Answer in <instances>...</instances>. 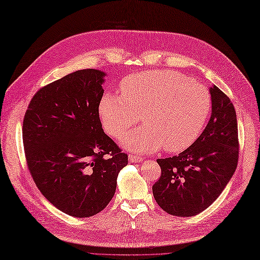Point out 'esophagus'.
Instances as JSON below:
<instances>
[{
  "label": "esophagus",
  "mask_w": 260,
  "mask_h": 260,
  "mask_svg": "<svg viewBox=\"0 0 260 260\" xmlns=\"http://www.w3.org/2000/svg\"><path fill=\"white\" fill-rule=\"evenodd\" d=\"M142 161H143V157H141V156H138L135 154L129 155V162H131V163H138V162H142Z\"/></svg>",
  "instance_id": "obj_1"
}]
</instances>
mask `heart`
<instances>
[{
  "mask_svg": "<svg viewBox=\"0 0 260 260\" xmlns=\"http://www.w3.org/2000/svg\"><path fill=\"white\" fill-rule=\"evenodd\" d=\"M122 96L106 93L99 104L105 130L123 136L141 119L144 125L121 139L122 147L143 153L164 147L168 152L187 149L199 138L211 111L207 88L186 76L153 71L126 77Z\"/></svg>",
  "mask_w": 260,
  "mask_h": 260,
  "instance_id": "b5f03b06",
  "label": "heart"
}]
</instances>
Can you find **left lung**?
<instances>
[{
  "label": "left lung",
  "mask_w": 260,
  "mask_h": 260,
  "mask_svg": "<svg viewBox=\"0 0 260 260\" xmlns=\"http://www.w3.org/2000/svg\"><path fill=\"white\" fill-rule=\"evenodd\" d=\"M212 113L196 141L179 155L157 159L159 181L152 186L156 203L179 217L200 214L216 200L238 162L236 111L218 87L210 88Z\"/></svg>",
  "instance_id": "obj_1"
}]
</instances>
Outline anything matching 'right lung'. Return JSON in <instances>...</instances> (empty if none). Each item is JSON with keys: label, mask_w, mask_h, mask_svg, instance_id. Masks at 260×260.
I'll return each instance as SVG.
<instances>
[{"label": "right lung", "mask_w": 260, "mask_h": 260, "mask_svg": "<svg viewBox=\"0 0 260 260\" xmlns=\"http://www.w3.org/2000/svg\"><path fill=\"white\" fill-rule=\"evenodd\" d=\"M105 77L99 69H81L43 87L23 121L25 155L36 186L74 217L103 211L128 164L99 119Z\"/></svg>", "instance_id": "add662e5"}]
</instances>
